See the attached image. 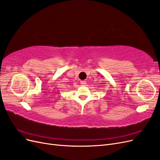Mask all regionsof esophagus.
I'll use <instances>...</instances> for the list:
<instances>
[{
    "label": "esophagus",
    "mask_w": 160,
    "mask_h": 160,
    "mask_svg": "<svg viewBox=\"0 0 160 160\" xmlns=\"http://www.w3.org/2000/svg\"><path fill=\"white\" fill-rule=\"evenodd\" d=\"M86 82L85 81H81V84L82 85H83V86H85V85H86Z\"/></svg>",
    "instance_id": "obj_1"
}]
</instances>
